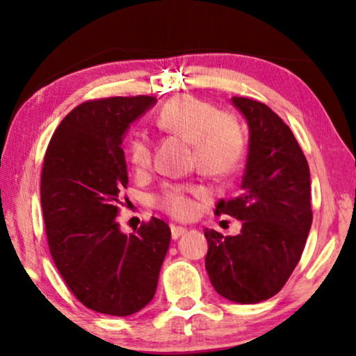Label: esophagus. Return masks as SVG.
I'll return each instance as SVG.
<instances>
[{"instance_id":"esophagus-1","label":"esophagus","mask_w":356,"mask_h":356,"mask_svg":"<svg viewBox=\"0 0 356 356\" xmlns=\"http://www.w3.org/2000/svg\"><path fill=\"white\" fill-rule=\"evenodd\" d=\"M185 231L186 229L185 227H182V226H171V237L176 240V238H179L180 236H182V234H185Z\"/></svg>"}]
</instances>
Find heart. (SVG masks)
<instances>
[{"label": "heart", "instance_id": "1", "mask_svg": "<svg viewBox=\"0 0 356 356\" xmlns=\"http://www.w3.org/2000/svg\"><path fill=\"white\" fill-rule=\"evenodd\" d=\"M155 125L191 143L193 165L207 176L226 177L236 172L248 147V136L236 116L193 95H176L165 102L156 111ZM125 154L136 171L147 170L152 141L141 131H134L125 141ZM201 195L204 190L197 185L166 184L154 196V204L174 218H188L196 210L195 197Z\"/></svg>", "mask_w": 356, "mask_h": 356}]
</instances>
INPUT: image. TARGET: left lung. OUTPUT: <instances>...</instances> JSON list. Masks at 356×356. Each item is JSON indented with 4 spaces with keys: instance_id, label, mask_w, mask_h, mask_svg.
I'll return each mask as SVG.
<instances>
[{
    "instance_id": "left-lung-1",
    "label": "left lung",
    "mask_w": 356,
    "mask_h": 356,
    "mask_svg": "<svg viewBox=\"0 0 356 356\" xmlns=\"http://www.w3.org/2000/svg\"><path fill=\"white\" fill-rule=\"evenodd\" d=\"M248 120L250 144L238 196L215 213L242 221L237 236L206 229V270L221 297L242 305L272 298L292 275L308 238L309 166L292 130L262 102L232 97Z\"/></svg>"
}]
</instances>
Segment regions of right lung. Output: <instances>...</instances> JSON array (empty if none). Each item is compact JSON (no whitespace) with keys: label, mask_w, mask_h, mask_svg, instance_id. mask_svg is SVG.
<instances>
[{"label":"right lung","mask_w":356,"mask_h":356,"mask_svg":"<svg viewBox=\"0 0 356 356\" xmlns=\"http://www.w3.org/2000/svg\"><path fill=\"white\" fill-rule=\"evenodd\" d=\"M155 97L83 102L48 143L40 202L48 250L70 292L86 308L130 316L154 298L171 229L152 216L125 236L118 215L129 185L122 136Z\"/></svg>","instance_id":"add662e5"}]
</instances>
